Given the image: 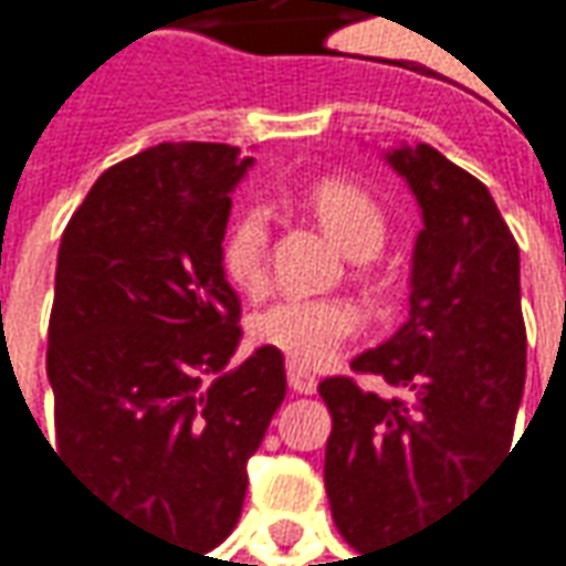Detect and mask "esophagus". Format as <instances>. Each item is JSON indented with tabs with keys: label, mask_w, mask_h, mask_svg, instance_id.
<instances>
[{
	"label": "esophagus",
	"mask_w": 566,
	"mask_h": 566,
	"mask_svg": "<svg viewBox=\"0 0 566 566\" xmlns=\"http://www.w3.org/2000/svg\"><path fill=\"white\" fill-rule=\"evenodd\" d=\"M287 385L297 391V395H313L316 391V376H310L303 366H297V363H287Z\"/></svg>",
	"instance_id": "esophagus-1"
}]
</instances>
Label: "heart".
Here are the masks:
<instances>
[{
	"instance_id": "obj_1",
	"label": "heart",
	"mask_w": 566,
	"mask_h": 566,
	"mask_svg": "<svg viewBox=\"0 0 566 566\" xmlns=\"http://www.w3.org/2000/svg\"><path fill=\"white\" fill-rule=\"evenodd\" d=\"M306 203L344 253L366 260L385 241L379 203L350 181L325 178L310 187ZM269 269V212L263 206L241 209L222 238V272L241 291H260ZM250 332L260 344L282 350L297 366H325L360 332V313L342 297H282L263 306Z\"/></svg>"
}]
</instances>
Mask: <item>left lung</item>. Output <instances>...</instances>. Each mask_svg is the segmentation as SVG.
Returning a JSON list of instances; mask_svg holds the SVG:
<instances>
[{"label":"left lung","instance_id":"left-lung-1","mask_svg":"<svg viewBox=\"0 0 566 566\" xmlns=\"http://www.w3.org/2000/svg\"><path fill=\"white\" fill-rule=\"evenodd\" d=\"M381 159L417 197L410 319L350 363L398 395L325 379V492L357 552L422 533L511 451L526 381L520 247L489 187L429 144Z\"/></svg>","mask_w":566,"mask_h":566}]
</instances>
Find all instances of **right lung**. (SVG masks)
Returning a JSON list of instances; mask_svg holds the SVG:
<instances>
[{"instance_id":"right-lung-1","label":"right lung","mask_w":566,"mask_h":566,"mask_svg":"<svg viewBox=\"0 0 566 566\" xmlns=\"http://www.w3.org/2000/svg\"><path fill=\"white\" fill-rule=\"evenodd\" d=\"M228 144H159L112 166L62 234L46 376L55 451L118 516L212 552L234 530L247 460L284 400V357L241 344L222 272Z\"/></svg>"}]
</instances>
